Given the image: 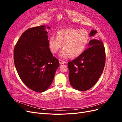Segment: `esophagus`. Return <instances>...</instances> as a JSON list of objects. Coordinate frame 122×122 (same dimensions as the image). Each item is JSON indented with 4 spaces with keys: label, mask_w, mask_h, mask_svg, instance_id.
<instances>
[{
    "label": "esophagus",
    "mask_w": 122,
    "mask_h": 122,
    "mask_svg": "<svg viewBox=\"0 0 122 122\" xmlns=\"http://www.w3.org/2000/svg\"><path fill=\"white\" fill-rule=\"evenodd\" d=\"M59 62H60V64H64L66 63V61L61 60H59Z\"/></svg>",
    "instance_id": "esophagus-1"
}]
</instances>
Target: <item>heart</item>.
Wrapping results in <instances>:
<instances>
[{
  "label": "heart",
  "mask_w": 122,
  "mask_h": 122,
  "mask_svg": "<svg viewBox=\"0 0 122 122\" xmlns=\"http://www.w3.org/2000/svg\"><path fill=\"white\" fill-rule=\"evenodd\" d=\"M89 39L88 32L84 29L69 28L58 31L56 37L50 36L48 44L51 51L54 53L63 45L64 49L60 54L61 57H76L83 52Z\"/></svg>",
  "instance_id": "1"
}]
</instances>
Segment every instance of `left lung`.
I'll return each instance as SVG.
<instances>
[{
	"label": "left lung",
	"mask_w": 122,
	"mask_h": 122,
	"mask_svg": "<svg viewBox=\"0 0 122 122\" xmlns=\"http://www.w3.org/2000/svg\"><path fill=\"white\" fill-rule=\"evenodd\" d=\"M97 33L93 29L90 36H94ZM88 46L89 48L68 64L70 84L79 91L89 90L96 83L105 63V51L102 41L91 40Z\"/></svg>",
	"instance_id": "left-lung-1"
}]
</instances>
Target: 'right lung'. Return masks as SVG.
Segmentation results:
<instances>
[{"label":"right lung","instance_id":"1","mask_svg":"<svg viewBox=\"0 0 122 122\" xmlns=\"http://www.w3.org/2000/svg\"><path fill=\"white\" fill-rule=\"evenodd\" d=\"M45 25L29 28L18 41L14 50V60L20 79L29 88L45 92L52 83L60 64L49 48Z\"/></svg>","mask_w":122,"mask_h":122}]
</instances>
